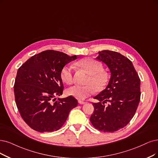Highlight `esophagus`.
Segmentation results:
<instances>
[{"mask_svg":"<svg viewBox=\"0 0 158 158\" xmlns=\"http://www.w3.org/2000/svg\"><path fill=\"white\" fill-rule=\"evenodd\" d=\"M79 104H81V105H83V104H85L86 103V102H83V101H81V100H79Z\"/></svg>","mask_w":158,"mask_h":158,"instance_id":"34e87169","label":"esophagus"}]
</instances>
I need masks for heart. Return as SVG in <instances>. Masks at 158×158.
<instances>
[{
	"instance_id": "1",
	"label": "heart",
	"mask_w": 158,
	"mask_h": 158,
	"mask_svg": "<svg viewBox=\"0 0 158 158\" xmlns=\"http://www.w3.org/2000/svg\"><path fill=\"white\" fill-rule=\"evenodd\" d=\"M77 65L89 74L86 81L87 85L84 86L74 85L68 88L67 92L69 95L83 100L93 94L94 90H102L107 83L108 77L107 73L103 71L102 64L93 58H84L77 62ZM60 77L64 83L67 84L72 83L73 70L71 65L67 64L62 68Z\"/></svg>"
}]
</instances>
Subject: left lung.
Segmentation results:
<instances>
[{
    "label": "left lung",
    "instance_id": "obj_1",
    "mask_svg": "<svg viewBox=\"0 0 158 158\" xmlns=\"http://www.w3.org/2000/svg\"><path fill=\"white\" fill-rule=\"evenodd\" d=\"M96 59L109 68L110 78L106 89L94 98L90 122L96 129L113 133L125 127L135 115L141 98V80L130 60L117 52H98ZM109 102L108 106L104 103Z\"/></svg>",
    "mask_w": 158,
    "mask_h": 158
}]
</instances>
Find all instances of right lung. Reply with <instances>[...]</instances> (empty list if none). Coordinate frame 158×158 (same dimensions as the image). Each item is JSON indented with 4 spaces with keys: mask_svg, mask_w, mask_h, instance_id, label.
<instances>
[{
    "mask_svg": "<svg viewBox=\"0 0 158 158\" xmlns=\"http://www.w3.org/2000/svg\"><path fill=\"white\" fill-rule=\"evenodd\" d=\"M77 56L47 50L27 60L17 70L14 84L16 106L21 116L32 129L39 132L59 130L77 100L62 94V68Z\"/></svg>",
    "mask_w": 158,
    "mask_h": 158,
    "instance_id": "obj_1",
    "label": "right lung"
}]
</instances>
